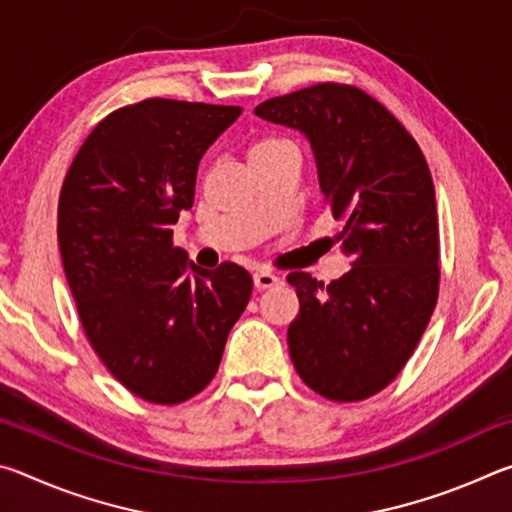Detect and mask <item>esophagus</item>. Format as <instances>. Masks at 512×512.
<instances>
[{
    "instance_id": "1",
    "label": "esophagus",
    "mask_w": 512,
    "mask_h": 512,
    "mask_svg": "<svg viewBox=\"0 0 512 512\" xmlns=\"http://www.w3.org/2000/svg\"><path fill=\"white\" fill-rule=\"evenodd\" d=\"M253 282H255V289L257 291H266V289L275 287V284L280 282V277L273 275V273H268V271H259V273L253 275Z\"/></svg>"
}]
</instances>
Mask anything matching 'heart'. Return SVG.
I'll use <instances>...</instances> for the list:
<instances>
[{
  "label": "heart",
  "mask_w": 512,
  "mask_h": 512,
  "mask_svg": "<svg viewBox=\"0 0 512 512\" xmlns=\"http://www.w3.org/2000/svg\"><path fill=\"white\" fill-rule=\"evenodd\" d=\"M282 153H298L296 146L284 137H259L248 149L250 164H262L266 160H273Z\"/></svg>",
  "instance_id": "heart-1"
}]
</instances>
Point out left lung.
<instances>
[{
	"instance_id": "8db88e82",
	"label": "left lung",
	"mask_w": 512,
	"mask_h": 512,
	"mask_svg": "<svg viewBox=\"0 0 512 512\" xmlns=\"http://www.w3.org/2000/svg\"><path fill=\"white\" fill-rule=\"evenodd\" d=\"M255 115L300 131L350 271L327 284L291 273L300 314L289 352L302 381L334 402L379 393L400 375L438 300V216L427 160L370 94L318 83L259 103Z\"/></svg>"
}]
</instances>
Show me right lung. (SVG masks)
I'll list each match as a JSON object with an SVG mask.
<instances>
[{"mask_svg":"<svg viewBox=\"0 0 512 512\" xmlns=\"http://www.w3.org/2000/svg\"><path fill=\"white\" fill-rule=\"evenodd\" d=\"M239 106L146 99L97 124L58 201V244L88 341L119 384L155 404L210 384L253 277L198 268L173 230L205 151Z\"/></svg>","mask_w":512,"mask_h":512,"instance_id":"add662e5","label":"right lung"}]
</instances>
